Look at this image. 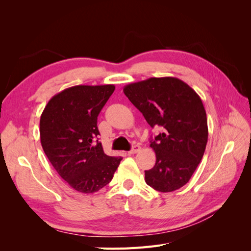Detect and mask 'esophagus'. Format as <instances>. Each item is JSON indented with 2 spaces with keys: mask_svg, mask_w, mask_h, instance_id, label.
Returning <instances> with one entry per match:
<instances>
[{
  "mask_svg": "<svg viewBox=\"0 0 251 251\" xmlns=\"http://www.w3.org/2000/svg\"><path fill=\"white\" fill-rule=\"evenodd\" d=\"M140 147L138 146V144H135V146H133V148H132V150L128 151V154H136V153H138V151H140Z\"/></svg>",
  "mask_w": 251,
  "mask_h": 251,
  "instance_id": "obj_1",
  "label": "esophagus"
}]
</instances>
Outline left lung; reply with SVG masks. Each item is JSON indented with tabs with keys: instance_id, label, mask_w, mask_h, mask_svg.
Here are the masks:
<instances>
[{
	"instance_id": "obj_1",
	"label": "left lung",
	"mask_w": 251,
	"mask_h": 251,
	"mask_svg": "<svg viewBox=\"0 0 251 251\" xmlns=\"http://www.w3.org/2000/svg\"><path fill=\"white\" fill-rule=\"evenodd\" d=\"M124 93L151 127L162 128L150 141L156 163L144 172L147 184L161 193L185 185L201 161L208 138L206 112L200 96L176 77L130 83Z\"/></svg>"
}]
</instances>
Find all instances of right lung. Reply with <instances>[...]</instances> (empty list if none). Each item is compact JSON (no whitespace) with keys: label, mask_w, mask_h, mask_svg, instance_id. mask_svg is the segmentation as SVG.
I'll list each match as a JSON object with an SVG mask.
<instances>
[{"label":"right lung","mask_w":251,"mask_h":251,"mask_svg":"<svg viewBox=\"0 0 251 251\" xmlns=\"http://www.w3.org/2000/svg\"><path fill=\"white\" fill-rule=\"evenodd\" d=\"M115 86H74L53 96L40 120L41 143L53 168L75 191L92 194L110 183L121 157L104 154L97 116Z\"/></svg>","instance_id":"add662e5"}]
</instances>
